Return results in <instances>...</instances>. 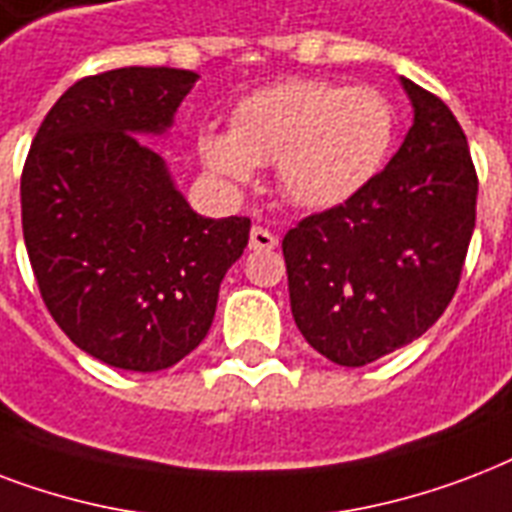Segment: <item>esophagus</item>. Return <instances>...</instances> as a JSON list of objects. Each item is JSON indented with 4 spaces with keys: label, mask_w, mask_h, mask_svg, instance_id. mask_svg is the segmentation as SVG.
<instances>
[{
    "label": "esophagus",
    "mask_w": 512,
    "mask_h": 512,
    "mask_svg": "<svg viewBox=\"0 0 512 512\" xmlns=\"http://www.w3.org/2000/svg\"><path fill=\"white\" fill-rule=\"evenodd\" d=\"M251 251H272L277 245V237L264 227H253L251 229Z\"/></svg>",
    "instance_id": "esophagus-1"
}]
</instances>
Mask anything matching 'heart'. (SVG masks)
<instances>
[{
  "instance_id": "obj_1",
  "label": "heart",
  "mask_w": 512,
  "mask_h": 512,
  "mask_svg": "<svg viewBox=\"0 0 512 512\" xmlns=\"http://www.w3.org/2000/svg\"><path fill=\"white\" fill-rule=\"evenodd\" d=\"M395 130V106L376 87L288 79L245 95L232 128H202L197 149L202 165L232 184L275 165L285 200L331 211L382 173Z\"/></svg>"
}]
</instances>
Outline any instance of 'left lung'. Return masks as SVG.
Returning a JSON list of instances; mask_svg holds the SVG:
<instances>
[{
	"mask_svg": "<svg viewBox=\"0 0 512 512\" xmlns=\"http://www.w3.org/2000/svg\"><path fill=\"white\" fill-rule=\"evenodd\" d=\"M400 85L414 122L387 168L283 237L293 320L347 368L390 355L441 318L475 229L478 178L457 117L417 82Z\"/></svg>",
	"mask_w": 512,
	"mask_h": 512,
	"instance_id": "1",
	"label": "left lung"
}]
</instances>
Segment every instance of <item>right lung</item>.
<instances>
[{
	"label": "right lung",
	"mask_w": 512,
	"mask_h": 512,
	"mask_svg": "<svg viewBox=\"0 0 512 512\" xmlns=\"http://www.w3.org/2000/svg\"><path fill=\"white\" fill-rule=\"evenodd\" d=\"M194 71L128 66L74 82L21 176L39 293L79 350L122 371L176 366L205 339L251 219H205L138 136H165Z\"/></svg>",
	"instance_id": "obj_1"
}]
</instances>
